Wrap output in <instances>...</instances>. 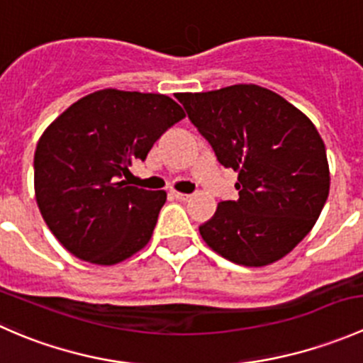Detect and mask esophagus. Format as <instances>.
I'll return each mask as SVG.
<instances>
[{
  "mask_svg": "<svg viewBox=\"0 0 363 363\" xmlns=\"http://www.w3.org/2000/svg\"><path fill=\"white\" fill-rule=\"evenodd\" d=\"M170 195L175 196L177 200H181V202H186V200L191 199V195H188V193H179V191H174V189L170 191Z\"/></svg>",
  "mask_w": 363,
  "mask_h": 363,
  "instance_id": "1",
  "label": "esophagus"
}]
</instances>
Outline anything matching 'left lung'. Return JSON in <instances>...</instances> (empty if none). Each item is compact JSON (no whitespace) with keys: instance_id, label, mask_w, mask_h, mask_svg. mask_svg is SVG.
<instances>
[{"instance_id":"obj_1","label":"left lung","mask_w":363,"mask_h":363,"mask_svg":"<svg viewBox=\"0 0 363 363\" xmlns=\"http://www.w3.org/2000/svg\"><path fill=\"white\" fill-rule=\"evenodd\" d=\"M177 100L219 163L239 172V199L218 203L200 225L202 239L239 265L283 258L311 232L328 199L327 151L314 124L255 84L181 93Z\"/></svg>"}]
</instances>
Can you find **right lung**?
Returning <instances> with one entry per match:
<instances>
[{
	"mask_svg": "<svg viewBox=\"0 0 363 363\" xmlns=\"http://www.w3.org/2000/svg\"><path fill=\"white\" fill-rule=\"evenodd\" d=\"M184 119L164 94L104 89L80 98L40 137L35 195L50 232L77 258L113 265L151 240L164 191L128 186L130 167Z\"/></svg>",
	"mask_w": 363,
	"mask_h": 363,
	"instance_id": "obj_1",
	"label": "right lung"
}]
</instances>
